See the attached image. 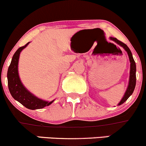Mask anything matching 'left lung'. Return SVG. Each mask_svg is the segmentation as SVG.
Returning a JSON list of instances; mask_svg holds the SVG:
<instances>
[{
  "instance_id": "obj_1",
  "label": "left lung",
  "mask_w": 146,
  "mask_h": 146,
  "mask_svg": "<svg viewBox=\"0 0 146 146\" xmlns=\"http://www.w3.org/2000/svg\"><path fill=\"white\" fill-rule=\"evenodd\" d=\"M111 39L113 40L114 41H116L118 44H119L120 46H122V47L127 51L128 56H129V61H130V75H129V85L126 91L125 94L124 96L122 98V100H121V102H119L118 105H121L122 104L124 103L126 100H127L128 98L132 94L133 91L134 90V88L136 86V64L134 62V58H133L132 52H131L129 48L127 47V46L126 44H125L124 43H123L122 41L118 40L116 38H113L111 37Z\"/></svg>"
}]
</instances>
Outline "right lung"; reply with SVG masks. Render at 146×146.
<instances>
[{"instance_id": "right-lung-1", "label": "right lung", "mask_w": 146, "mask_h": 146, "mask_svg": "<svg viewBox=\"0 0 146 146\" xmlns=\"http://www.w3.org/2000/svg\"><path fill=\"white\" fill-rule=\"evenodd\" d=\"M27 43L25 46H21L17 50L12 57V62L7 70V82L8 88L12 96L16 100L30 110H37L42 109L44 107L48 106L54 100L51 102L44 101L41 100L29 91L24 87L21 82L19 79L18 73V64L19 55L22 50L25 48L28 44Z\"/></svg>"}]
</instances>
